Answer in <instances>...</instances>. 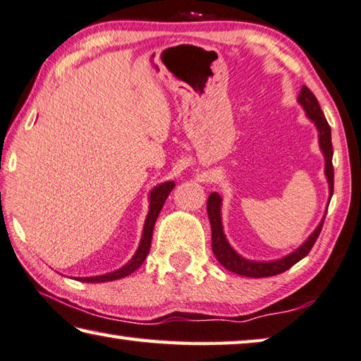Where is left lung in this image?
Returning <instances> with one entry per match:
<instances>
[{
    "mask_svg": "<svg viewBox=\"0 0 361 361\" xmlns=\"http://www.w3.org/2000/svg\"><path fill=\"white\" fill-rule=\"evenodd\" d=\"M298 102L300 107L304 109L305 116L314 123L318 131V144H320V150L324 157V176H326L328 187H329V202L333 197V188H334V169H333V144H331V128L328 125L326 118H324L323 111L320 109L317 97L314 96L309 87L302 86L298 96ZM222 198L217 193H211L208 198V217L211 222V240H212V252L217 257V261L221 262L222 267L233 271L236 275L241 276H250V279H264V276L279 275L283 271L291 269L294 264L299 262L300 259H304L307 254L310 252L312 246L315 245L318 235L322 232L324 216L322 222L318 224L317 228L310 233L302 245L298 250L289 252L288 256L281 259H275V261H251L236 252L226 238L222 227Z\"/></svg>",
    "mask_w": 361,
    "mask_h": 361,
    "instance_id": "1",
    "label": "left lung"
}]
</instances>
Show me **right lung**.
<instances>
[{"label":"right lung","instance_id":"right-lung-1","mask_svg":"<svg viewBox=\"0 0 361 361\" xmlns=\"http://www.w3.org/2000/svg\"><path fill=\"white\" fill-rule=\"evenodd\" d=\"M174 182L173 180H168V182H163V184H159L157 187L152 188V192L149 195V214H147V219L144 224V232H142V238H140V243L137 251H135L134 256L131 257V261H129L126 265H123L121 269H118L115 271H110V274H105V275H97V276H85V279H80V281H85V283H104V281H114V280H120V279H125V276L131 275L133 271L137 270L142 262L145 261L147 254L150 251V246H152V235H153V227H155V222L158 219V214L159 211H161L164 202H166L168 195L171 193V190L174 188Z\"/></svg>","mask_w":361,"mask_h":361}]
</instances>
